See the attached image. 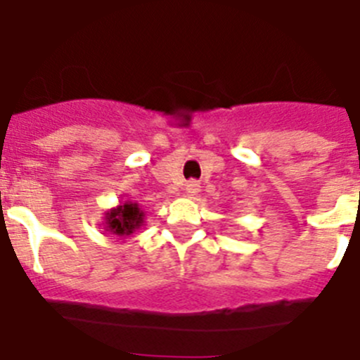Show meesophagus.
Segmentation results:
<instances>
[{
	"mask_svg": "<svg viewBox=\"0 0 360 360\" xmlns=\"http://www.w3.org/2000/svg\"><path fill=\"white\" fill-rule=\"evenodd\" d=\"M198 191H200V184L195 182V180H191V182L186 184V193L189 196H195Z\"/></svg>",
	"mask_w": 360,
	"mask_h": 360,
	"instance_id": "34e87169",
	"label": "esophagus"
}]
</instances>
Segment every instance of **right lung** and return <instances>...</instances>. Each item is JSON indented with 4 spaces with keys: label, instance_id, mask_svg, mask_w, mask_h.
<instances>
[{
    "label": "right lung",
    "instance_id": "add662e5",
    "mask_svg": "<svg viewBox=\"0 0 360 360\" xmlns=\"http://www.w3.org/2000/svg\"><path fill=\"white\" fill-rule=\"evenodd\" d=\"M144 211L139 203L126 202L117 209H110L106 212V231L115 236H131L136 229L144 225Z\"/></svg>",
    "mask_w": 360,
    "mask_h": 360
}]
</instances>
